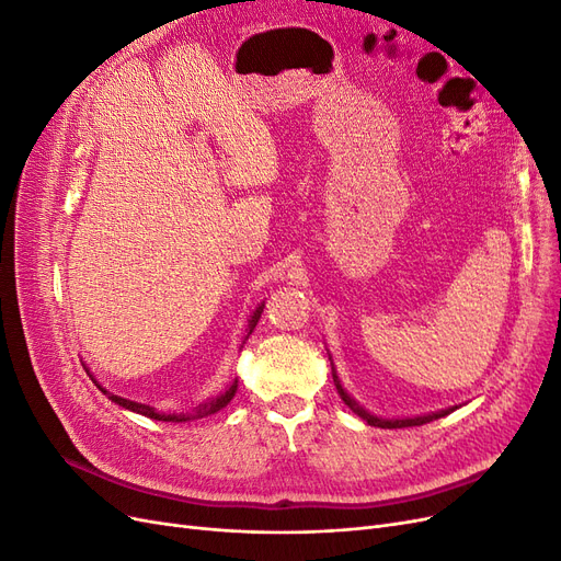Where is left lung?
<instances>
[{
    "label": "left lung",
    "mask_w": 561,
    "mask_h": 561,
    "mask_svg": "<svg viewBox=\"0 0 561 561\" xmlns=\"http://www.w3.org/2000/svg\"><path fill=\"white\" fill-rule=\"evenodd\" d=\"M330 365H332V379H334V386H336V393L342 396V400L351 407L353 414H358L363 421H367L369 426H375V428H410V426H423V423H431V421H435V419H443V416L451 414L454 410H458V407H449V410H439V412L421 414V416H404V419H381V416H375L371 412H367L358 400L348 396V390L342 386V381H339V377H336L332 355H330Z\"/></svg>",
    "instance_id": "obj_1"
}]
</instances>
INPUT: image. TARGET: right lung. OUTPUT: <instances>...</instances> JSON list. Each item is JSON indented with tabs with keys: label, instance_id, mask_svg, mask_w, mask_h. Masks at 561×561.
I'll return each mask as SVG.
<instances>
[{
	"label": "right lung",
	"instance_id": "obj_1",
	"mask_svg": "<svg viewBox=\"0 0 561 561\" xmlns=\"http://www.w3.org/2000/svg\"><path fill=\"white\" fill-rule=\"evenodd\" d=\"M262 311H264V301L260 304L257 309L252 311V316H250V320H248V334H245V339L252 334V330L257 328V322H260V318H262ZM245 344V342H243ZM87 369V375L93 379V383L103 390V393L114 402V404H118V407H124V410H130V412H135V414H142V416H147V419H157V421H173V423H184V421H194V419H203V416H210V414H215V412H219V410H225V407L233 400V396H236V390H239V379H233L231 383H229V388L227 390H222V393L219 396H215V398H208L206 402H201L198 407H194L192 412H180V414H171V412H159L157 407H149V404H145V402H135V400H126V398H122V396H114V393H110L107 388H103L100 386L98 381H95V377L91 375V369L89 367H83Z\"/></svg>",
	"mask_w": 561,
	"mask_h": 561
}]
</instances>
